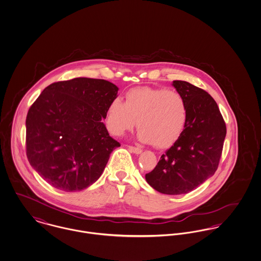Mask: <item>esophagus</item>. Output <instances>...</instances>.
Returning <instances> with one entry per match:
<instances>
[{"label":"esophagus","mask_w":261,"mask_h":261,"mask_svg":"<svg viewBox=\"0 0 261 261\" xmlns=\"http://www.w3.org/2000/svg\"><path fill=\"white\" fill-rule=\"evenodd\" d=\"M128 149L132 151L133 153H135V154H140L142 150L140 149V148H138V147H135V146H128Z\"/></svg>","instance_id":"34e87169"}]
</instances>
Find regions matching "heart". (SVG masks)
Segmentation results:
<instances>
[{
  "label": "heart",
  "mask_w": 261,
  "mask_h": 261,
  "mask_svg": "<svg viewBox=\"0 0 261 261\" xmlns=\"http://www.w3.org/2000/svg\"><path fill=\"white\" fill-rule=\"evenodd\" d=\"M189 119L185 97L168 88L137 87L125 93V101L117 98L106 113L107 128L116 137L124 136L137 124V139L159 148L171 146L181 136Z\"/></svg>",
  "instance_id": "obj_1"
}]
</instances>
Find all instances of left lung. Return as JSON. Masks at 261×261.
<instances>
[{
  "label": "left lung",
  "instance_id": "obj_1",
  "mask_svg": "<svg viewBox=\"0 0 261 261\" xmlns=\"http://www.w3.org/2000/svg\"><path fill=\"white\" fill-rule=\"evenodd\" d=\"M172 85L188 101V123L145 179L155 191L176 195L192 192L214 175L227 130L217 103L206 91L182 81Z\"/></svg>",
  "mask_w": 261,
  "mask_h": 261
}]
</instances>
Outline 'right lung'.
Segmentation results:
<instances>
[{
    "label": "right lung",
    "instance_id": "right-lung-1",
    "mask_svg": "<svg viewBox=\"0 0 261 261\" xmlns=\"http://www.w3.org/2000/svg\"><path fill=\"white\" fill-rule=\"evenodd\" d=\"M118 90L104 80L76 77L50 84L32 104L27 154L49 185L77 192L100 178L112 151L121 146L103 123Z\"/></svg>",
    "mask_w": 261,
    "mask_h": 261
}]
</instances>
